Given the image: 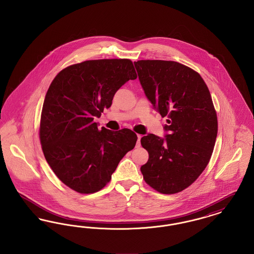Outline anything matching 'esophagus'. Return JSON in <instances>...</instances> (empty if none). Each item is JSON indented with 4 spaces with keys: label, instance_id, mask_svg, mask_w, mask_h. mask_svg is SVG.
I'll return each mask as SVG.
<instances>
[{
    "label": "esophagus",
    "instance_id": "1",
    "mask_svg": "<svg viewBox=\"0 0 254 254\" xmlns=\"http://www.w3.org/2000/svg\"><path fill=\"white\" fill-rule=\"evenodd\" d=\"M137 137H138V139H137V144H136V145H137V146H140V145H141V138H142V135L137 134Z\"/></svg>",
    "mask_w": 254,
    "mask_h": 254
}]
</instances>
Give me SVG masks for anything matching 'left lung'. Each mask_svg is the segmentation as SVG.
<instances>
[{"label":"left lung","instance_id":"8db88e82","mask_svg":"<svg viewBox=\"0 0 254 254\" xmlns=\"http://www.w3.org/2000/svg\"><path fill=\"white\" fill-rule=\"evenodd\" d=\"M145 96L167 117L164 138L142 137L148 160L141 167L145 183L163 194L180 192L204 171L217 136L216 111L199 73L173 61L134 62Z\"/></svg>","mask_w":254,"mask_h":254}]
</instances>
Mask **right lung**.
<instances>
[{"label":"right lung","mask_w":254,"mask_h":254,"mask_svg":"<svg viewBox=\"0 0 254 254\" xmlns=\"http://www.w3.org/2000/svg\"><path fill=\"white\" fill-rule=\"evenodd\" d=\"M136 78L131 61L104 59L69 65L52 81L42 109L40 141L53 172L73 190H102L136 145L132 130L99 129L94 123L122 85Z\"/></svg>","instance_id":"1"}]
</instances>
